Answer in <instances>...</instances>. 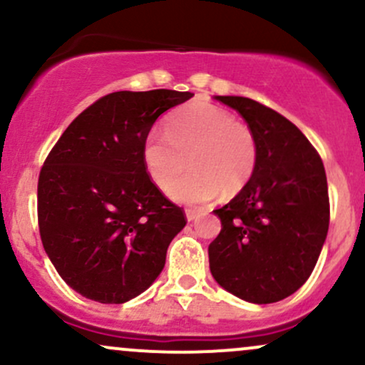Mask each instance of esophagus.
Segmentation results:
<instances>
[{"instance_id":"1","label":"esophagus","mask_w":365,"mask_h":365,"mask_svg":"<svg viewBox=\"0 0 365 365\" xmlns=\"http://www.w3.org/2000/svg\"><path fill=\"white\" fill-rule=\"evenodd\" d=\"M197 216H199V212L194 211V209H187L185 211V217H187L188 223H190V221H195Z\"/></svg>"}]
</instances>
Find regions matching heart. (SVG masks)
I'll return each instance as SVG.
<instances>
[{"mask_svg":"<svg viewBox=\"0 0 365 365\" xmlns=\"http://www.w3.org/2000/svg\"><path fill=\"white\" fill-rule=\"evenodd\" d=\"M190 162L192 170L173 180ZM142 163L150 182L185 206L212 202L221 192L235 194L249 182L257 163V144L230 111L197 103L170 116L166 133L153 132L142 144Z\"/></svg>","mask_w":365,"mask_h":365,"instance_id":"heart-1","label":"heart"}]
</instances>
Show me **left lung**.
Wrapping results in <instances>:
<instances>
[{
    "mask_svg": "<svg viewBox=\"0 0 365 365\" xmlns=\"http://www.w3.org/2000/svg\"><path fill=\"white\" fill-rule=\"evenodd\" d=\"M247 121L257 163L245 187L216 209L221 232L209 245L212 278L250 304H273L311 276L329 226L326 171L290 120L242 98L215 96Z\"/></svg>",
    "mask_w": 365,
    "mask_h": 365,
    "instance_id": "1",
    "label": "left lung"
}]
</instances>
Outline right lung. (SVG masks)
Listing matches in <instances>:
<instances>
[{
  "instance_id": "1",
  "label": "right lung",
  "mask_w": 365,
  "mask_h": 365,
  "mask_svg": "<svg viewBox=\"0 0 365 365\" xmlns=\"http://www.w3.org/2000/svg\"><path fill=\"white\" fill-rule=\"evenodd\" d=\"M192 92L120 91L82 111L56 142L37 185L44 250L86 299L125 304L156 282L187 225L150 182L142 144L154 121Z\"/></svg>"
}]
</instances>
